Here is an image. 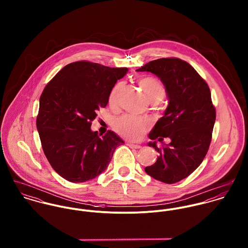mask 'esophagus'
<instances>
[{
    "mask_svg": "<svg viewBox=\"0 0 248 248\" xmlns=\"http://www.w3.org/2000/svg\"><path fill=\"white\" fill-rule=\"evenodd\" d=\"M128 146L130 148H133V149H141L142 146L140 145H138V144H133V143H128Z\"/></svg>",
    "mask_w": 248,
    "mask_h": 248,
    "instance_id": "obj_1",
    "label": "esophagus"
}]
</instances>
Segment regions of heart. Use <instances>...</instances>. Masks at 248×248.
Masks as SVG:
<instances>
[{"instance_id": "obj_1", "label": "heart", "mask_w": 248, "mask_h": 248, "mask_svg": "<svg viewBox=\"0 0 248 248\" xmlns=\"http://www.w3.org/2000/svg\"><path fill=\"white\" fill-rule=\"evenodd\" d=\"M140 85L144 93L153 103H158L165 97L166 89L162 82L155 77H143L140 80ZM121 86L122 84L118 83L112 88L109 93L110 103H113L115 101ZM148 127L149 121L146 118L132 114H124L115 119L113 123V128L118 135L132 140H138L147 130Z\"/></svg>"}]
</instances>
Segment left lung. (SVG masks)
Masks as SVG:
<instances>
[{
  "label": "left lung",
  "mask_w": 248,
  "mask_h": 248,
  "mask_svg": "<svg viewBox=\"0 0 248 248\" xmlns=\"http://www.w3.org/2000/svg\"><path fill=\"white\" fill-rule=\"evenodd\" d=\"M138 71H150L164 84L169 105L149 138L170 143L149 146L159 155L145 172L156 180L172 184L190 176L204 159L212 140L216 120L210 89L205 80L186 61L160 58L145 64Z\"/></svg>",
  "instance_id": "obj_1"
}]
</instances>
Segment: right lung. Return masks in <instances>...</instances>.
<instances>
[{"instance_id": "add662e5", "label": "right lung", "mask_w": 248, "mask_h": 248, "mask_svg": "<svg viewBox=\"0 0 248 248\" xmlns=\"http://www.w3.org/2000/svg\"><path fill=\"white\" fill-rule=\"evenodd\" d=\"M127 68L89 61L65 66L46 86L36 119L46 157L71 182H85L106 170L114 150L124 141L113 132H92V121L105 108L116 81Z\"/></svg>"}]
</instances>
